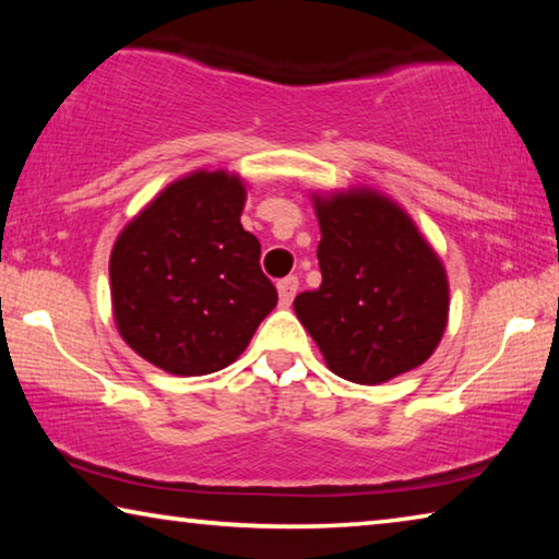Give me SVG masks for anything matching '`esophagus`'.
Returning a JSON list of instances; mask_svg holds the SVG:
<instances>
[{"label":"esophagus","mask_w":559,"mask_h":559,"mask_svg":"<svg viewBox=\"0 0 559 559\" xmlns=\"http://www.w3.org/2000/svg\"><path fill=\"white\" fill-rule=\"evenodd\" d=\"M296 293H298V278L296 276H288V278L278 281V298H281L283 308L290 306L293 298H296Z\"/></svg>","instance_id":"34e87169"}]
</instances>
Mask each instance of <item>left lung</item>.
Wrapping results in <instances>:
<instances>
[{
    "label": "left lung",
    "mask_w": 559,
    "mask_h": 559,
    "mask_svg": "<svg viewBox=\"0 0 559 559\" xmlns=\"http://www.w3.org/2000/svg\"><path fill=\"white\" fill-rule=\"evenodd\" d=\"M323 283L293 300L325 365L382 384L427 362L449 325V276L419 226L372 187L313 192Z\"/></svg>",
    "instance_id": "obj_1"
}]
</instances>
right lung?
<instances>
[{
	"mask_svg": "<svg viewBox=\"0 0 559 559\" xmlns=\"http://www.w3.org/2000/svg\"><path fill=\"white\" fill-rule=\"evenodd\" d=\"M246 182L194 169L122 226L110 251L120 337L167 374L229 367L278 302L259 266L261 243L241 226Z\"/></svg>",
	"mask_w": 559,
	"mask_h": 559,
	"instance_id": "right-lung-1",
	"label": "right lung"
}]
</instances>
